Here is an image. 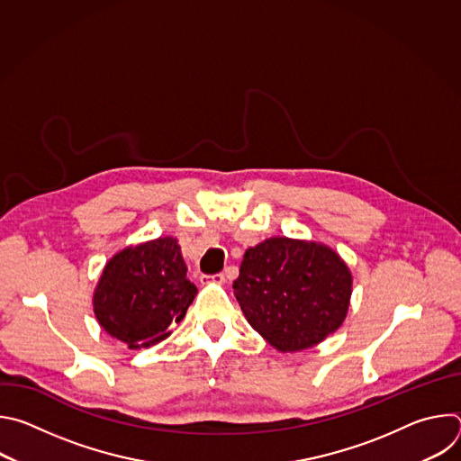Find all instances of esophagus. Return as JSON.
<instances>
[{"label":"esophagus","instance_id":"1","mask_svg":"<svg viewBox=\"0 0 461 461\" xmlns=\"http://www.w3.org/2000/svg\"><path fill=\"white\" fill-rule=\"evenodd\" d=\"M208 283H213V285H224L226 283V276L224 274H217V276H212V277H206Z\"/></svg>","mask_w":461,"mask_h":461}]
</instances>
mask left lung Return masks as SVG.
<instances>
[{
    "mask_svg": "<svg viewBox=\"0 0 461 461\" xmlns=\"http://www.w3.org/2000/svg\"><path fill=\"white\" fill-rule=\"evenodd\" d=\"M352 281L348 265L330 246L270 237L246 249L233 294L255 332L279 352H299L343 324Z\"/></svg>",
    "mask_w": 461,
    "mask_h": 461,
    "instance_id": "obj_1",
    "label": "left lung"
}]
</instances>
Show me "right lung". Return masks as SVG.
<instances>
[{
    "label": "right lung",
    "mask_w": 461,
    "mask_h": 461,
    "mask_svg": "<svg viewBox=\"0 0 461 461\" xmlns=\"http://www.w3.org/2000/svg\"><path fill=\"white\" fill-rule=\"evenodd\" d=\"M185 272L175 237L120 249L107 260L93 294L98 324L131 350L164 341L199 292Z\"/></svg>",
    "instance_id": "1"
}]
</instances>
